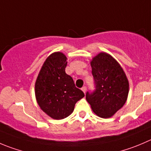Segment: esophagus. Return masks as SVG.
I'll use <instances>...</instances> for the list:
<instances>
[{
	"label": "esophagus",
	"mask_w": 151,
	"mask_h": 151,
	"mask_svg": "<svg viewBox=\"0 0 151 151\" xmlns=\"http://www.w3.org/2000/svg\"><path fill=\"white\" fill-rule=\"evenodd\" d=\"M86 90H87V88H86V86H83V87L82 88V91H83L84 93H86Z\"/></svg>",
	"instance_id": "esophagus-1"
}]
</instances>
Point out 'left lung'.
I'll return each instance as SVG.
<instances>
[{
	"label": "left lung",
	"mask_w": 151,
	"mask_h": 151,
	"mask_svg": "<svg viewBox=\"0 0 151 151\" xmlns=\"http://www.w3.org/2000/svg\"><path fill=\"white\" fill-rule=\"evenodd\" d=\"M91 66L96 89L93 93H86V100L95 114L110 118L126 102L129 82L119 63L106 52L93 57Z\"/></svg>",
	"instance_id": "left-lung-1"
}]
</instances>
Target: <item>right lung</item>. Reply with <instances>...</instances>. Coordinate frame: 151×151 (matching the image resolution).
I'll list each match as a JSON object with an SVG mask.
<instances>
[{"label": "right lung", "mask_w": 151, "mask_h": 151, "mask_svg": "<svg viewBox=\"0 0 151 151\" xmlns=\"http://www.w3.org/2000/svg\"><path fill=\"white\" fill-rule=\"evenodd\" d=\"M67 58L60 52L51 54L43 64L35 86L36 100L42 111L54 119H63L74 111L76 102L84 97L65 73Z\"/></svg>", "instance_id": "1"}]
</instances>
